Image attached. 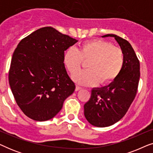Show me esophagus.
Wrapping results in <instances>:
<instances>
[{
  "label": "esophagus",
  "mask_w": 153,
  "mask_h": 153,
  "mask_svg": "<svg viewBox=\"0 0 153 153\" xmlns=\"http://www.w3.org/2000/svg\"><path fill=\"white\" fill-rule=\"evenodd\" d=\"M81 89H82V88L80 87V86H78V85H76V88H75V91H79V90H81Z\"/></svg>",
  "instance_id": "1"
}]
</instances>
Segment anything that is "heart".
<instances>
[{
	"instance_id": "obj_1",
	"label": "heart",
	"mask_w": 153,
	"mask_h": 153,
	"mask_svg": "<svg viewBox=\"0 0 153 153\" xmlns=\"http://www.w3.org/2000/svg\"><path fill=\"white\" fill-rule=\"evenodd\" d=\"M89 60L88 70L77 71L82 60ZM125 62L124 53L120 48L103 39L87 41L79 50L73 47L65 51L63 63L71 74L72 79L80 85L108 84L120 74Z\"/></svg>"
}]
</instances>
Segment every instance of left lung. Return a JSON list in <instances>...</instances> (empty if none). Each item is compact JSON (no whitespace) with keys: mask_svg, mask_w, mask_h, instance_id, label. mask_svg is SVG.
<instances>
[{"mask_svg":"<svg viewBox=\"0 0 153 153\" xmlns=\"http://www.w3.org/2000/svg\"><path fill=\"white\" fill-rule=\"evenodd\" d=\"M114 37L124 53L125 62L118 76L106 86L93 88L90 100L84 104V116L90 124L105 127L118 122L134 100L140 78V63L132 47L114 34L102 37Z\"/></svg>","mask_w":153,"mask_h":153,"instance_id":"8db88e82","label":"left lung"}]
</instances>
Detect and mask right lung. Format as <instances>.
Returning a JSON list of instances; mask_svg holds the SVG:
<instances>
[{"instance_id": "add662e5", "label": "right lung", "mask_w": 153, "mask_h": 153, "mask_svg": "<svg viewBox=\"0 0 153 153\" xmlns=\"http://www.w3.org/2000/svg\"><path fill=\"white\" fill-rule=\"evenodd\" d=\"M77 42L44 27L19 43L12 57L9 83L16 104L28 118H53L74 93L76 86L67 72L63 55Z\"/></svg>"}]
</instances>
